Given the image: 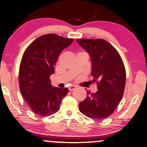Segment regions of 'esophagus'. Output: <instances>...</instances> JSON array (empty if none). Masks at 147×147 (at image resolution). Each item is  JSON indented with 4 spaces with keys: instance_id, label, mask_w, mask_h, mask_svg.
I'll use <instances>...</instances> for the list:
<instances>
[{
    "instance_id": "esophagus-1",
    "label": "esophagus",
    "mask_w": 147,
    "mask_h": 147,
    "mask_svg": "<svg viewBox=\"0 0 147 147\" xmlns=\"http://www.w3.org/2000/svg\"><path fill=\"white\" fill-rule=\"evenodd\" d=\"M76 88V86H70L68 87V90H75V89Z\"/></svg>"
}]
</instances>
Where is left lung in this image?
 <instances>
[{
	"label": "left lung",
	"instance_id": "8db88e82",
	"mask_svg": "<svg viewBox=\"0 0 147 147\" xmlns=\"http://www.w3.org/2000/svg\"><path fill=\"white\" fill-rule=\"evenodd\" d=\"M77 41L90 55L92 82L97 83L98 89L95 93L87 91L86 98L79 103V111L92 119H105L113 114L124 95V63L116 49L105 40L84 38Z\"/></svg>",
	"mask_w": 147,
	"mask_h": 147
}]
</instances>
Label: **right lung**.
Segmentation results:
<instances>
[{
	"label": "right lung",
	"instance_id": "obj_1",
	"mask_svg": "<svg viewBox=\"0 0 147 147\" xmlns=\"http://www.w3.org/2000/svg\"><path fill=\"white\" fill-rule=\"evenodd\" d=\"M72 38L53 34L34 40L23 53L20 64L19 88L23 98L35 114L48 117L59 110L67 88L52 87L50 77L55 72L59 55L71 45Z\"/></svg>",
	"mask_w": 147,
	"mask_h": 147
}]
</instances>
